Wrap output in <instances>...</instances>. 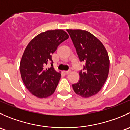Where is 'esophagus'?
Returning a JSON list of instances; mask_svg holds the SVG:
<instances>
[{
    "instance_id": "obj_1",
    "label": "esophagus",
    "mask_w": 130,
    "mask_h": 130,
    "mask_svg": "<svg viewBox=\"0 0 130 130\" xmlns=\"http://www.w3.org/2000/svg\"><path fill=\"white\" fill-rule=\"evenodd\" d=\"M70 70H68V71L64 72V73H65V75H68V74H69V73H70Z\"/></svg>"
}]
</instances>
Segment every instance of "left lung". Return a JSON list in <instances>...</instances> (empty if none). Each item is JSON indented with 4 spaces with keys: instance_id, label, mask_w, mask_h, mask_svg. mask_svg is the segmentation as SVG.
I'll list each match as a JSON object with an SVG mask.
<instances>
[{
    "instance_id": "obj_1",
    "label": "left lung",
    "mask_w": 130,
    "mask_h": 130,
    "mask_svg": "<svg viewBox=\"0 0 130 130\" xmlns=\"http://www.w3.org/2000/svg\"><path fill=\"white\" fill-rule=\"evenodd\" d=\"M80 61L86 63L80 80L72 85L77 95L89 98L101 89L108 77L109 58L103 43L88 31L67 29Z\"/></svg>"
}]
</instances>
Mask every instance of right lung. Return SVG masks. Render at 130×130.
Wrapping results in <instances>:
<instances>
[{
	"label": "right lung",
	"instance_id": "1",
	"mask_svg": "<svg viewBox=\"0 0 130 130\" xmlns=\"http://www.w3.org/2000/svg\"><path fill=\"white\" fill-rule=\"evenodd\" d=\"M69 37L62 29L50 30L35 36L26 46L19 70L25 86L35 96L45 98L54 93L61 74L53 68L52 54ZM49 62L51 67L46 68Z\"/></svg>",
	"mask_w": 130,
	"mask_h": 130
}]
</instances>
